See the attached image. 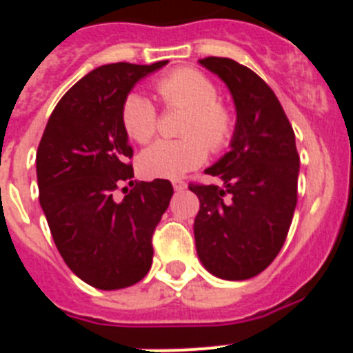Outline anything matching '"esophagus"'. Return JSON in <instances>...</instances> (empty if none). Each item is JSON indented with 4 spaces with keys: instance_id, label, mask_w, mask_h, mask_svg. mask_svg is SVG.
I'll return each instance as SVG.
<instances>
[{
    "instance_id": "34e87169",
    "label": "esophagus",
    "mask_w": 353,
    "mask_h": 353,
    "mask_svg": "<svg viewBox=\"0 0 353 353\" xmlns=\"http://www.w3.org/2000/svg\"><path fill=\"white\" fill-rule=\"evenodd\" d=\"M173 187H174V191L180 192V191H183V189H185V182H183V180H180V179H176V180H173Z\"/></svg>"
}]
</instances>
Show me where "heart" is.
Returning <instances> with one entry per match:
<instances>
[{
	"instance_id": "obj_1",
	"label": "heart",
	"mask_w": 353,
	"mask_h": 353,
	"mask_svg": "<svg viewBox=\"0 0 353 353\" xmlns=\"http://www.w3.org/2000/svg\"><path fill=\"white\" fill-rule=\"evenodd\" d=\"M159 97L168 108L187 109L183 138L159 139L143 150L139 168L150 179H179L201 166L208 148L223 152L232 145L236 130L235 111L219 101L217 84L198 68L180 67L155 83ZM121 125L138 143L154 138L159 127L157 109L141 93H130L121 104Z\"/></svg>"
}]
</instances>
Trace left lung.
I'll return each instance as SVG.
<instances>
[{"mask_svg":"<svg viewBox=\"0 0 353 353\" xmlns=\"http://www.w3.org/2000/svg\"><path fill=\"white\" fill-rule=\"evenodd\" d=\"M199 63L221 77L236 108L232 150L205 173L223 185L189 183L198 196V256L221 279L258 276L279 254L297 205L295 134L276 93L256 72L230 58Z\"/></svg>","mask_w":353,"mask_h":353,"instance_id":"obj_1","label":"left lung"}]
</instances>
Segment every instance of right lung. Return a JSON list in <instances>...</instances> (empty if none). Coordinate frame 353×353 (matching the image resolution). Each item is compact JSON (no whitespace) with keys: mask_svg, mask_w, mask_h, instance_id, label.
Wrapping results in <instances>:
<instances>
[{"mask_svg":"<svg viewBox=\"0 0 353 353\" xmlns=\"http://www.w3.org/2000/svg\"><path fill=\"white\" fill-rule=\"evenodd\" d=\"M166 63L120 61L86 74L61 97L37 150L40 207L56 248L93 288H127L152 267V236L173 185L162 179L132 180L134 152L121 125V104L141 77ZM123 183L131 189L114 202Z\"/></svg>","mask_w":353,"mask_h":353,"instance_id":"obj_1","label":"right lung"}]
</instances>
